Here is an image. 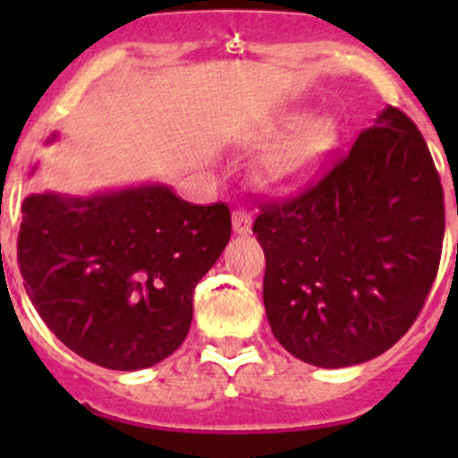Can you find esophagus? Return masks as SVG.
Segmentation results:
<instances>
[{
    "label": "esophagus",
    "instance_id": "esophagus-1",
    "mask_svg": "<svg viewBox=\"0 0 458 458\" xmlns=\"http://www.w3.org/2000/svg\"><path fill=\"white\" fill-rule=\"evenodd\" d=\"M233 228L237 234H248L252 228V216L250 212L243 210V208H237V210L233 212Z\"/></svg>",
    "mask_w": 458,
    "mask_h": 458
}]
</instances>
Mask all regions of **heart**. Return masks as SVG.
Instances as JSON below:
<instances>
[{
  "label": "heart",
  "mask_w": 458,
  "mask_h": 458,
  "mask_svg": "<svg viewBox=\"0 0 458 458\" xmlns=\"http://www.w3.org/2000/svg\"><path fill=\"white\" fill-rule=\"evenodd\" d=\"M339 128L332 117L308 110L279 114L261 135V146H276L261 161V183L272 192H294L306 186L335 150Z\"/></svg>",
  "instance_id": "b5f03b06"
}]
</instances>
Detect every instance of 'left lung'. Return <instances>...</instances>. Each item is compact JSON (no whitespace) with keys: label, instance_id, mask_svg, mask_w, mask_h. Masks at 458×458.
<instances>
[{"label":"left lung","instance_id":"left-lung-1","mask_svg":"<svg viewBox=\"0 0 458 458\" xmlns=\"http://www.w3.org/2000/svg\"><path fill=\"white\" fill-rule=\"evenodd\" d=\"M259 208L263 306L290 354L357 366L410 330L441 261L445 206L408 114L387 106L318 182Z\"/></svg>","mask_w":458,"mask_h":458}]
</instances>
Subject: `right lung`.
Returning <instances> with one entry per match:
<instances>
[{
	"instance_id": "add662e5",
	"label": "right lung",
	"mask_w": 458,
	"mask_h": 458,
	"mask_svg": "<svg viewBox=\"0 0 458 458\" xmlns=\"http://www.w3.org/2000/svg\"><path fill=\"white\" fill-rule=\"evenodd\" d=\"M17 263L59 341L108 370L164 361L186 339L192 294L230 239L225 203L195 206L168 186L21 203Z\"/></svg>"
}]
</instances>
